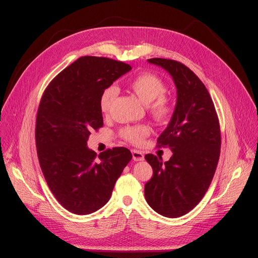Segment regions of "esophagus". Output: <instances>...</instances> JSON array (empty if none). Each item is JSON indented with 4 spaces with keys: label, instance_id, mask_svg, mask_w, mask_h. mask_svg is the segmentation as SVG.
<instances>
[{
    "label": "esophagus",
    "instance_id": "obj_1",
    "mask_svg": "<svg viewBox=\"0 0 258 258\" xmlns=\"http://www.w3.org/2000/svg\"><path fill=\"white\" fill-rule=\"evenodd\" d=\"M131 153H132V158H134L135 161H142V160H144L143 153L139 152L137 150H132Z\"/></svg>",
    "mask_w": 258,
    "mask_h": 258
}]
</instances>
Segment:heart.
Wrapping results in <instances>:
<instances>
[{
	"label": "heart",
	"instance_id": "obj_1",
	"mask_svg": "<svg viewBox=\"0 0 258 258\" xmlns=\"http://www.w3.org/2000/svg\"><path fill=\"white\" fill-rule=\"evenodd\" d=\"M130 89L135 95L148 106L152 116L157 121H165L173 113V104L171 100L163 93L166 92V85L157 75L152 73H141L134 77L129 83ZM118 95L116 86L107 87L100 97V110L103 113H108ZM151 129L144 124L140 126L126 127L121 130V137L128 142L140 144L143 139L150 135Z\"/></svg>",
	"mask_w": 258,
	"mask_h": 258
}]
</instances>
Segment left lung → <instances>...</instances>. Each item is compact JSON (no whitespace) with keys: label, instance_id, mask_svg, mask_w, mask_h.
Returning a JSON list of instances; mask_svg holds the SVG:
<instances>
[{"label":"left lung","instance_id":"left-lung-1","mask_svg":"<svg viewBox=\"0 0 258 258\" xmlns=\"http://www.w3.org/2000/svg\"><path fill=\"white\" fill-rule=\"evenodd\" d=\"M147 62L172 77L176 102L157 141L173 154L166 162L153 154L145 156L153 177L145 184L144 195L154 211L174 218L196 207L212 182L220 158V124L206 86L191 70L169 59L153 58Z\"/></svg>","mask_w":258,"mask_h":258}]
</instances>
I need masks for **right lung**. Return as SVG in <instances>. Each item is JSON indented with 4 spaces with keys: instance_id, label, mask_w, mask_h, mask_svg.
<instances>
[{
    "instance_id": "1",
    "label": "right lung",
    "mask_w": 258,
    "mask_h": 258,
    "mask_svg": "<svg viewBox=\"0 0 258 258\" xmlns=\"http://www.w3.org/2000/svg\"><path fill=\"white\" fill-rule=\"evenodd\" d=\"M132 68L102 57L79 58L46 88L37 111L38 161L60 205L79 215L107 204L114 185L132 158L126 147L97 154L87 146L91 131L103 126L100 97Z\"/></svg>"
}]
</instances>
